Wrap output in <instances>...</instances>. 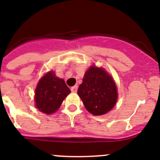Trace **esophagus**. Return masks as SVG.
Masks as SVG:
<instances>
[{
  "instance_id": "esophagus-1",
  "label": "esophagus",
  "mask_w": 160,
  "mask_h": 160,
  "mask_svg": "<svg viewBox=\"0 0 160 160\" xmlns=\"http://www.w3.org/2000/svg\"><path fill=\"white\" fill-rule=\"evenodd\" d=\"M78 87L77 85L73 86V87H71V91H72V92H73V93H76L78 91Z\"/></svg>"
}]
</instances>
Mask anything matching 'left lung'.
Returning a JSON list of instances; mask_svg holds the SVG:
<instances>
[{
	"label": "left lung",
	"mask_w": 160,
	"mask_h": 160,
	"mask_svg": "<svg viewBox=\"0 0 160 160\" xmlns=\"http://www.w3.org/2000/svg\"><path fill=\"white\" fill-rule=\"evenodd\" d=\"M78 95L86 109L95 116L107 113L117 100V87L112 78L104 69L95 66L86 72Z\"/></svg>",
	"instance_id": "obj_1"
}]
</instances>
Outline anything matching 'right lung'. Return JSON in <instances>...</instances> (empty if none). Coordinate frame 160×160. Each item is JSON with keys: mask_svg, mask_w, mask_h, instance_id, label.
Returning a JSON list of instances; mask_svg holds the SVG:
<instances>
[{"mask_svg": "<svg viewBox=\"0 0 160 160\" xmlns=\"http://www.w3.org/2000/svg\"><path fill=\"white\" fill-rule=\"evenodd\" d=\"M70 93L63 79L56 77L50 71L39 80L35 89V105L39 111L46 114L55 112L62 101Z\"/></svg>", "mask_w": 160, "mask_h": 160, "instance_id": "add662e5", "label": "right lung"}]
</instances>
